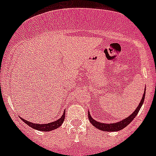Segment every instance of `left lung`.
Instances as JSON below:
<instances>
[{"label":"left lung","mask_w":156,"mask_h":156,"mask_svg":"<svg viewBox=\"0 0 156 156\" xmlns=\"http://www.w3.org/2000/svg\"><path fill=\"white\" fill-rule=\"evenodd\" d=\"M144 96H145V92H144V94H143L142 99L140 100V104L138 105V106L137 107L136 110L133 112L131 115H129V116L125 118V119H123L122 120H121L120 122H115V123H108V124L98 122V121L94 119L93 118L90 116V113H89V112H88V118H89V120H90V123H91L94 127L98 128V129H101V130H104V131H119L120 129H122L123 128L126 127L128 124H129V123L132 122V120L134 119L135 116L137 115L140 107L142 106L143 103H144Z\"/></svg>","instance_id":"1"}]
</instances>
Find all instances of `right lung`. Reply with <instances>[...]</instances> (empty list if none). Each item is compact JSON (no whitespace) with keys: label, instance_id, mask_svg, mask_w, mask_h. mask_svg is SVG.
<instances>
[{"label":"right lung","instance_id":"add662e5","mask_svg":"<svg viewBox=\"0 0 156 156\" xmlns=\"http://www.w3.org/2000/svg\"><path fill=\"white\" fill-rule=\"evenodd\" d=\"M20 119L27 123L28 126H31L32 128L34 129H37V130H41V131H51L52 129H55L57 128H58L59 126L62 124V122L65 120V112H63V115H62L61 118L58 119V120L55 121V122H49V123H46V124H38V123H34V122H31L30 121H27L26 119H23L22 117H20Z\"/></svg>","mask_w":156,"mask_h":156}]
</instances>
